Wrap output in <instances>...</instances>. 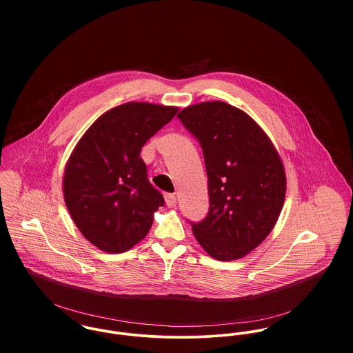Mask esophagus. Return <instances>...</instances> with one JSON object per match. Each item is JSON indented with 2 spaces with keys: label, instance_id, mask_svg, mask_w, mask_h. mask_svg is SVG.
Returning <instances> with one entry per match:
<instances>
[{
  "label": "esophagus",
  "instance_id": "34e87169",
  "mask_svg": "<svg viewBox=\"0 0 353 353\" xmlns=\"http://www.w3.org/2000/svg\"><path fill=\"white\" fill-rule=\"evenodd\" d=\"M164 199H165V203L168 208H174L176 205V197L174 194H165Z\"/></svg>",
  "mask_w": 353,
  "mask_h": 353
}]
</instances>
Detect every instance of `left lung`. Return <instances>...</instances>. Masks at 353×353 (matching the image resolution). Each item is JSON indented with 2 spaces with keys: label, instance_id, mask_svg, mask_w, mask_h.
<instances>
[{
  "label": "left lung",
  "instance_id": "left-lung-1",
  "mask_svg": "<svg viewBox=\"0 0 353 353\" xmlns=\"http://www.w3.org/2000/svg\"><path fill=\"white\" fill-rule=\"evenodd\" d=\"M200 143L209 210L192 230L210 256L232 261L254 250L273 230L285 199L281 159L263 130L224 101L189 105L178 114Z\"/></svg>",
  "mask_w": 353,
  "mask_h": 353
}]
</instances>
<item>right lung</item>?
<instances>
[{
	"label": "right lung",
	"instance_id": "obj_1",
	"mask_svg": "<svg viewBox=\"0 0 353 353\" xmlns=\"http://www.w3.org/2000/svg\"><path fill=\"white\" fill-rule=\"evenodd\" d=\"M176 112V107L151 103L121 104L99 117L70 154L65 203L80 232L103 252H128L137 245L164 205L140 152Z\"/></svg>",
	"mask_w": 353,
	"mask_h": 353
}]
</instances>
